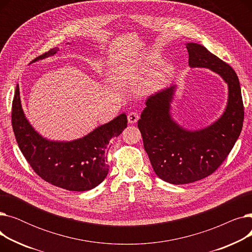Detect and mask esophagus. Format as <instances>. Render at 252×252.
<instances>
[{
  "label": "esophagus",
  "mask_w": 252,
  "mask_h": 252,
  "mask_svg": "<svg viewBox=\"0 0 252 252\" xmlns=\"http://www.w3.org/2000/svg\"><path fill=\"white\" fill-rule=\"evenodd\" d=\"M139 119V114L137 112H129L127 114V121L130 125L136 124Z\"/></svg>",
  "instance_id": "1"
}]
</instances>
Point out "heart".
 <instances>
[{
    "label": "heart",
    "instance_id": "obj_1",
    "mask_svg": "<svg viewBox=\"0 0 252 252\" xmlns=\"http://www.w3.org/2000/svg\"><path fill=\"white\" fill-rule=\"evenodd\" d=\"M160 62H161L160 58L152 57V58L146 60V63H145V67H146L147 69H152L158 64H160ZM171 72H173V68H171L168 64L161 65L157 70V73H156V76H155V81H153L151 84L148 85V90H154V89L159 87L160 84L163 83L165 79L171 74Z\"/></svg>",
    "mask_w": 252,
    "mask_h": 252
}]
</instances>
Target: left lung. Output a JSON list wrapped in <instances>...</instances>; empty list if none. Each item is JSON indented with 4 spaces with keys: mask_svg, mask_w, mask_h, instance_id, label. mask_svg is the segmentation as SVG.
I'll list each match as a JSON object with an SVG mask.
<instances>
[{
    "mask_svg": "<svg viewBox=\"0 0 252 252\" xmlns=\"http://www.w3.org/2000/svg\"><path fill=\"white\" fill-rule=\"evenodd\" d=\"M186 48L191 68H207L228 85V102L215 123L191 130L171 116L176 85L147 99L138 121L144 148L155 174L174 185L193 183L213 174L239 138L244 119L240 83L234 69L199 44L187 43Z\"/></svg>",
    "mask_w": 252,
    "mask_h": 252,
    "instance_id": "8db88e82",
    "label": "left lung"
}]
</instances>
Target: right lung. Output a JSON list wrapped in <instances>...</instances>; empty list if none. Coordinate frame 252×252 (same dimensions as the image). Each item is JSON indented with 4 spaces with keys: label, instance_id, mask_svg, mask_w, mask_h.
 <instances>
[{
    "label": "right lung",
    "instance_id": "right-lung-1",
    "mask_svg": "<svg viewBox=\"0 0 252 252\" xmlns=\"http://www.w3.org/2000/svg\"><path fill=\"white\" fill-rule=\"evenodd\" d=\"M58 51L53 48L32 62L54 56ZM12 126L20 151L36 175L54 186L82 192L97 187L107 177L106 152L110 147L109 142L123 133L127 126V118L126 113L119 114L76 140H48L25 117L17 85L12 103Z\"/></svg>",
    "mask_w": 252,
    "mask_h": 252
}]
</instances>
